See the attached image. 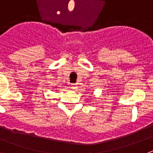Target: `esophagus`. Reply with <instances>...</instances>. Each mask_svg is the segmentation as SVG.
Here are the masks:
<instances>
[{
	"instance_id": "obj_1",
	"label": "esophagus",
	"mask_w": 153,
	"mask_h": 153,
	"mask_svg": "<svg viewBox=\"0 0 153 153\" xmlns=\"http://www.w3.org/2000/svg\"><path fill=\"white\" fill-rule=\"evenodd\" d=\"M71 88L73 89V90H76L77 88H78V86H77L76 83H72L71 84Z\"/></svg>"
}]
</instances>
